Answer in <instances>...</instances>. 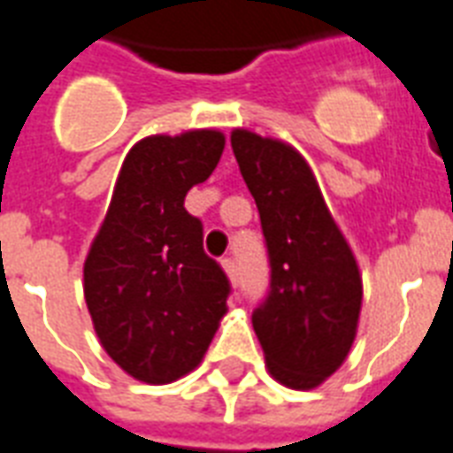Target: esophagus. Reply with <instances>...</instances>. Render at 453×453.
I'll return each instance as SVG.
<instances>
[{
  "instance_id": "obj_1",
  "label": "esophagus",
  "mask_w": 453,
  "mask_h": 453,
  "mask_svg": "<svg viewBox=\"0 0 453 453\" xmlns=\"http://www.w3.org/2000/svg\"><path fill=\"white\" fill-rule=\"evenodd\" d=\"M222 269H224V272H226V276H229L231 281L236 279V262H234V259L224 257L222 259Z\"/></svg>"
}]
</instances>
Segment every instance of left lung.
I'll return each mask as SVG.
<instances>
[{
  "mask_svg": "<svg viewBox=\"0 0 453 453\" xmlns=\"http://www.w3.org/2000/svg\"><path fill=\"white\" fill-rule=\"evenodd\" d=\"M231 149L257 203L272 265L252 328L269 376L290 390H314L342 366L357 338L359 265L296 146L236 127Z\"/></svg>",
  "mask_w": 453,
  "mask_h": 453,
  "instance_id": "left-lung-1",
  "label": "left lung"
}]
</instances>
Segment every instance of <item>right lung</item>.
<instances>
[{"label":"right lung","mask_w":453,"mask_h":453,"mask_svg":"<svg viewBox=\"0 0 453 453\" xmlns=\"http://www.w3.org/2000/svg\"><path fill=\"white\" fill-rule=\"evenodd\" d=\"M222 150L219 129L136 142L84 259V303L101 347L142 383L191 373L226 314L229 281L203 252V224L184 208Z\"/></svg>","instance_id":"1"}]
</instances>
